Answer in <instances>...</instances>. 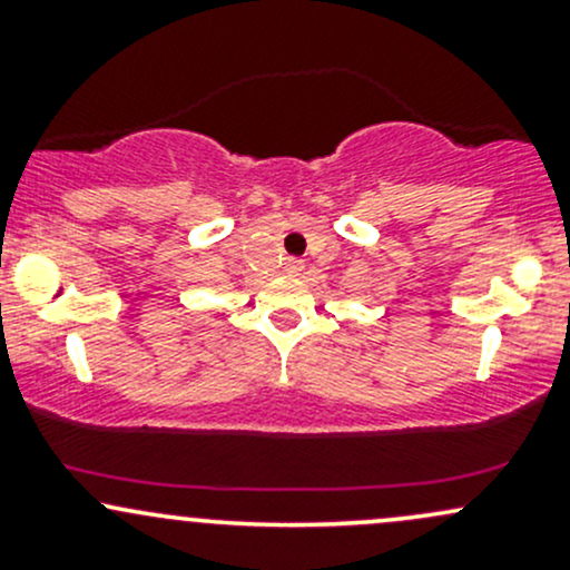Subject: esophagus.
Segmentation results:
<instances>
[{"instance_id":"1","label":"esophagus","mask_w":570,"mask_h":570,"mask_svg":"<svg viewBox=\"0 0 570 570\" xmlns=\"http://www.w3.org/2000/svg\"><path fill=\"white\" fill-rule=\"evenodd\" d=\"M303 267H305L303 259H286V263H284V271L289 273V276H297V273H303Z\"/></svg>"}]
</instances>
